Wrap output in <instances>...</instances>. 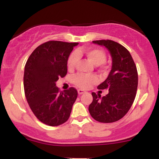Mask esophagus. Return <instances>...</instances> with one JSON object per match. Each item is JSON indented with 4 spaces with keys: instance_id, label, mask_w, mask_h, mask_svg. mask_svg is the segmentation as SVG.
I'll return each instance as SVG.
<instances>
[{
    "instance_id": "34e87169",
    "label": "esophagus",
    "mask_w": 159,
    "mask_h": 159,
    "mask_svg": "<svg viewBox=\"0 0 159 159\" xmlns=\"http://www.w3.org/2000/svg\"><path fill=\"white\" fill-rule=\"evenodd\" d=\"M78 94H79V95H81V94L84 93L85 91L83 90H81V89H79V90H78Z\"/></svg>"
}]
</instances>
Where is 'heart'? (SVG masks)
<instances>
[{"label": "heart", "instance_id": "b5f03b06", "mask_svg": "<svg viewBox=\"0 0 159 159\" xmlns=\"http://www.w3.org/2000/svg\"><path fill=\"white\" fill-rule=\"evenodd\" d=\"M78 56H85L89 61L95 65L103 64L106 61L107 56L103 50L99 48H84L76 53H72L67 60V68L72 71L75 68L78 61ZM98 82L96 75L78 73L73 77V83L77 87L82 89H87Z\"/></svg>", "mask_w": 159, "mask_h": 159}]
</instances>
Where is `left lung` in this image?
Masks as SVG:
<instances>
[{"instance_id": "left-lung-1", "label": "left lung", "mask_w": 159, "mask_h": 159, "mask_svg": "<svg viewBox=\"0 0 159 159\" xmlns=\"http://www.w3.org/2000/svg\"><path fill=\"white\" fill-rule=\"evenodd\" d=\"M93 43L103 45L110 52L112 69L107 79L97 87L98 90L108 89V93L101 98L99 94L92 93L89 112L96 121L114 123L122 119L134 102L138 84V70L132 55L122 45L109 39Z\"/></svg>"}]
</instances>
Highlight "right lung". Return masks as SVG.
<instances>
[{
    "label": "right lung",
    "mask_w": 159,
    "mask_h": 159,
    "mask_svg": "<svg viewBox=\"0 0 159 159\" xmlns=\"http://www.w3.org/2000/svg\"><path fill=\"white\" fill-rule=\"evenodd\" d=\"M78 43L48 41L39 45L27 59L24 90L30 109L40 122L57 126L68 120L78 96L74 87L61 91L59 78L67 73V60Z\"/></svg>",
    "instance_id": "obj_1"
}]
</instances>
